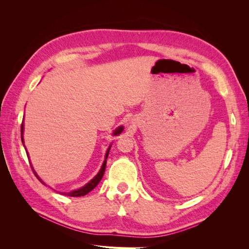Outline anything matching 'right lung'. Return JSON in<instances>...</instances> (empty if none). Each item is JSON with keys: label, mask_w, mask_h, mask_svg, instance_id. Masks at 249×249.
I'll list each match as a JSON object with an SVG mask.
<instances>
[{"label": "right lung", "mask_w": 249, "mask_h": 249, "mask_svg": "<svg viewBox=\"0 0 249 249\" xmlns=\"http://www.w3.org/2000/svg\"><path fill=\"white\" fill-rule=\"evenodd\" d=\"M124 127L123 125L118 126L117 129H115V131L113 132V136H118L119 134H122V132L124 131ZM22 134H24V122H22L21 126H20L21 142H22V144H24V137H22ZM111 145H112V144H110V146H109V147H108V149H107L106 156H105V161H104V163H103V165H102V167H101V169H100L99 173H97V175H96V176H95L91 180H90V182H88L85 186H83V187L79 188V189H77V190H72V191H71V192H65V193H62V194H64V195H69V196H72V197H77V196H84V195H86L87 193H89L90 191L93 190L94 188L97 186V184L100 183V180L102 179V178H103V176H104V173H105V169H106L107 158H108V155H109V152H110ZM24 146H25V144H24ZM27 156H29V155H28V152H27ZM31 167H32V165H31ZM32 169H33L34 175L37 177V178H38L42 184H46V183H43V180H42L38 176H37V173L35 172V170H34V168H33V167H32Z\"/></svg>", "instance_id": "1"}]
</instances>
